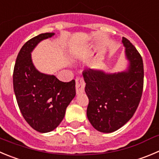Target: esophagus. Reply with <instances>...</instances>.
I'll return each mask as SVG.
<instances>
[{"label": "esophagus", "mask_w": 159, "mask_h": 159, "mask_svg": "<svg viewBox=\"0 0 159 159\" xmlns=\"http://www.w3.org/2000/svg\"><path fill=\"white\" fill-rule=\"evenodd\" d=\"M84 88H85V82L82 77H76L75 78V90H76L77 94H80L84 92Z\"/></svg>", "instance_id": "obj_1"}]
</instances>
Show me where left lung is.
I'll return each instance as SVG.
<instances>
[{
  "label": "left lung",
  "mask_w": 159,
  "mask_h": 159,
  "mask_svg": "<svg viewBox=\"0 0 159 159\" xmlns=\"http://www.w3.org/2000/svg\"><path fill=\"white\" fill-rule=\"evenodd\" d=\"M129 66L126 72L106 74L89 69L83 72L89 99L87 115L92 126L111 133L124 126L135 113L143 87L142 57L129 40L122 37Z\"/></svg>",
  "instance_id": "1"
}]
</instances>
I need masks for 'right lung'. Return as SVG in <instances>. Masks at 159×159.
Returning <instances> with one entry per match:
<instances>
[{
    "instance_id": "1",
    "label": "right lung",
    "mask_w": 159,
    "mask_h": 159,
    "mask_svg": "<svg viewBox=\"0 0 159 159\" xmlns=\"http://www.w3.org/2000/svg\"><path fill=\"white\" fill-rule=\"evenodd\" d=\"M54 35L41 33L28 40L18 54L13 72V87L21 113L40 133L51 132L61 123L75 95L74 80L61 82L54 75L40 72L32 62L31 52L37 43Z\"/></svg>"
}]
</instances>
